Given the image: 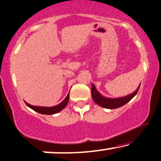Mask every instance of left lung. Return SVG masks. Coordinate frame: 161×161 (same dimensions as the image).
<instances>
[{"label":"left lung","mask_w":161,"mask_h":161,"mask_svg":"<svg viewBox=\"0 0 161 161\" xmlns=\"http://www.w3.org/2000/svg\"><path fill=\"white\" fill-rule=\"evenodd\" d=\"M141 86V84H140ZM140 86H138L137 90L134 92L132 94L127 95V96L121 97V98H105V97L102 96V95L97 91L95 89L94 84L92 83V97L93 100L95 103L98 104L100 106L105 108L109 109H114L118 108L123 106L126 103H128L129 101H130L135 96L136 94L138 92Z\"/></svg>","instance_id":"1"}]
</instances>
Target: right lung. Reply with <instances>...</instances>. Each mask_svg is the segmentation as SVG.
I'll return each mask as SVG.
<instances>
[{
	"label": "right lung",
	"mask_w": 161,
	"mask_h": 161,
	"mask_svg": "<svg viewBox=\"0 0 161 161\" xmlns=\"http://www.w3.org/2000/svg\"><path fill=\"white\" fill-rule=\"evenodd\" d=\"M69 93L67 95V96L66 97L64 100L61 102L60 104L59 105H56V106L53 107H40V106H33V105H30L28 104L27 102H25L26 105H27L28 107L31 108V109L34 110L35 112L40 113V114H56V113L59 112L60 111L63 110L65 107L66 106L67 104L69 102Z\"/></svg>",
	"instance_id": "add662e5"
}]
</instances>
